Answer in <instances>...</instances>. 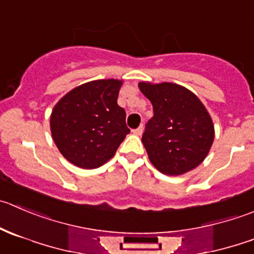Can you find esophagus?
Instances as JSON below:
<instances>
[{"mask_svg":"<svg viewBox=\"0 0 254 254\" xmlns=\"http://www.w3.org/2000/svg\"><path fill=\"white\" fill-rule=\"evenodd\" d=\"M142 130H144V127H142V125H140L139 127H136V129L132 130V132H134L135 135H137V136H140V135L142 134Z\"/></svg>","mask_w":254,"mask_h":254,"instance_id":"esophagus-1","label":"esophagus"}]
</instances>
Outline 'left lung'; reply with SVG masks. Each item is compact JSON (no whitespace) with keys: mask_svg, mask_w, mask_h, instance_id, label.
Returning <instances> with one entry per match:
<instances>
[{"mask_svg":"<svg viewBox=\"0 0 254 254\" xmlns=\"http://www.w3.org/2000/svg\"><path fill=\"white\" fill-rule=\"evenodd\" d=\"M139 88L154 109L141 139L151 164L170 176L197 167L215 139L205 105L191 90L174 83L140 82Z\"/></svg>","mask_w":254,"mask_h":254,"instance_id":"8db88e82","label":"left lung"}]
</instances>
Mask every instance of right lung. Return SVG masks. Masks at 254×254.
<instances>
[{
  "label": "right lung",
  "instance_id": "obj_1",
  "mask_svg": "<svg viewBox=\"0 0 254 254\" xmlns=\"http://www.w3.org/2000/svg\"><path fill=\"white\" fill-rule=\"evenodd\" d=\"M123 80L99 79L70 90L51 114V132L61 154L82 169H97L112 159L130 132L118 105Z\"/></svg>",
  "mask_w": 254,
  "mask_h": 254
}]
</instances>
